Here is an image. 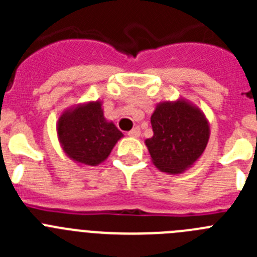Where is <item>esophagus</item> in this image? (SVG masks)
<instances>
[{
    "label": "esophagus",
    "mask_w": 257,
    "mask_h": 257,
    "mask_svg": "<svg viewBox=\"0 0 257 257\" xmlns=\"http://www.w3.org/2000/svg\"><path fill=\"white\" fill-rule=\"evenodd\" d=\"M128 136H130V138H139V136H140V128H139V127H134L133 130L128 133Z\"/></svg>",
    "instance_id": "obj_1"
}]
</instances>
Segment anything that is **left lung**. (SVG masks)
I'll return each mask as SVG.
<instances>
[{
    "mask_svg": "<svg viewBox=\"0 0 257 257\" xmlns=\"http://www.w3.org/2000/svg\"><path fill=\"white\" fill-rule=\"evenodd\" d=\"M151 123L153 136L145 140V145L153 165L166 174L178 175L189 170L207 147V117L184 97L157 104Z\"/></svg>",
    "mask_w": 257,
    "mask_h": 257,
    "instance_id": "1",
    "label": "left lung"
}]
</instances>
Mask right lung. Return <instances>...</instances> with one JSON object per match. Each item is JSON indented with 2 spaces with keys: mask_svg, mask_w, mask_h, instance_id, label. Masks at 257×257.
Instances as JSON below:
<instances>
[{
  "mask_svg": "<svg viewBox=\"0 0 257 257\" xmlns=\"http://www.w3.org/2000/svg\"><path fill=\"white\" fill-rule=\"evenodd\" d=\"M103 101L65 109L56 123L61 149L77 165L97 166L106 160L123 134L104 117Z\"/></svg>",
  "mask_w": 257,
  "mask_h": 257,
  "instance_id": "obj_1",
  "label": "right lung"
}]
</instances>
